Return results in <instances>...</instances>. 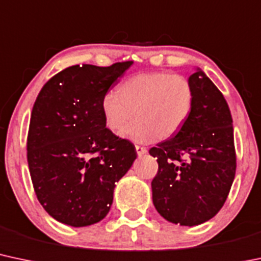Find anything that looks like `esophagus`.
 I'll list each match as a JSON object with an SVG mask.
<instances>
[{
	"instance_id": "obj_1",
	"label": "esophagus",
	"mask_w": 261,
	"mask_h": 261,
	"mask_svg": "<svg viewBox=\"0 0 261 261\" xmlns=\"http://www.w3.org/2000/svg\"><path fill=\"white\" fill-rule=\"evenodd\" d=\"M135 148H136V152H137V154H139V156H144L145 153H147V150H146V147H142V146L136 145Z\"/></svg>"
}]
</instances>
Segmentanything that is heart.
<instances>
[{
  "instance_id": "obj_1",
  "label": "heart",
  "mask_w": 261,
  "mask_h": 261,
  "mask_svg": "<svg viewBox=\"0 0 261 261\" xmlns=\"http://www.w3.org/2000/svg\"><path fill=\"white\" fill-rule=\"evenodd\" d=\"M194 104L192 83L179 74L144 71L120 84L119 94L108 91L101 101L105 125L115 135L136 142L173 136L185 125Z\"/></svg>"
}]
</instances>
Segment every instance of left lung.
<instances>
[{
	"label": "left lung",
	"instance_id": "1",
	"mask_svg": "<svg viewBox=\"0 0 261 261\" xmlns=\"http://www.w3.org/2000/svg\"><path fill=\"white\" fill-rule=\"evenodd\" d=\"M190 82L194 90L190 117L176 135L148 151L159 163L151 182L153 205L168 222L187 227L218 213L237 168L233 120L224 96L202 70Z\"/></svg>",
	"mask_w": 261,
	"mask_h": 261
}]
</instances>
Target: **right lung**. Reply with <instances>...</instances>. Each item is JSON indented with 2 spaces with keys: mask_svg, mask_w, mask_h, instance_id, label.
Returning a JSON list of instances; mask_svg holds the SVG:
<instances>
[{
  "mask_svg": "<svg viewBox=\"0 0 261 261\" xmlns=\"http://www.w3.org/2000/svg\"><path fill=\"white\" fill-rule=\"evenodd\" d=\"M134 62L65 68L39 91L31 114L27 161L42 207L58 222L87 227L107 217L115 183L135 146L105 125L101 101Z\"/></svg>",
  "mask_w": 261,
  "mask_h": 261,
  "instance_id": "right-lung-1",
  "label": "right lung"
}]
</instances>
